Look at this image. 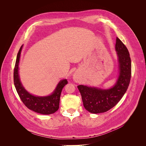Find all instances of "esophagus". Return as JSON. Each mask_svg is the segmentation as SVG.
Here are the masks:
<instances>
[{
  "label": "esophagus",
  "mask_w": 146,
  "mask_h": 146,
  "mask_svg": "<svg viewBox=\"0 0 146 146\" xmlns=\"http://www.w3.org/2000/svg\"><path fill=\"white\" fill-rule=\"evenodd\" d=\"M74 80L76 82H78V77H77V75H75V76H74Z\"/></svg>",
  "instance_id": "34e87169"
}]
</instances>
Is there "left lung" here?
<instances>
[{
	"instance_id": "left-lung-1",
	"label": "left lung",
	"mask_w": 146,
	"mask_h": 146,
	"mask_svg": "<svg viewBox=\"0 0 146 146\" xmlns=\"http://www.w3.org/2000/svg\"><path fill=\"white\" fill-rule=\"evenodd\" d=\"M115 50L117 56L119 76L115 84L107 90L78 85L83 106L91 113L98 114L108 111L115 106L124 95L131 78V59L126 46L117 37Z\"/></svg>"
}]
</instances>
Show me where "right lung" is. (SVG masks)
<instances>
[{
	"label": "right lung",
	"instance_id": "obj_1",
	"mask_svg": "<svg viewBox=\"0 0 146 146\" xmlns=\"http://www.w3.org/2000/svg\"><path fill=\"white\" fill-rule=\"evenodd\" d=\"M23 47V45H22L17 53L14 69V84L17 94L24 104L32 111L42 114L54 113L59 108L61 91L63 87L68 84V81L66 79L60 81L55 90L49 96H36L29 93L22 84L19 75V63Z\"/></svg>",
	"mask_w": 146,
	"mask_h": 146
}]
</instances>
